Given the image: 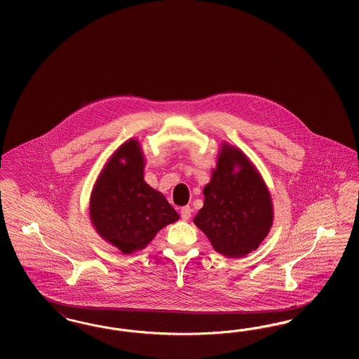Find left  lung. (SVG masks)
<instances>
[{"label":"left lung","instance_id":"obj_1","mask_svg":"<svg viewBox=\"0 0 359 359\" xmlns=\"http://www.w3.org/2000/svg\"><path fill=\"white\" fill-rule=\"evenodd\" d=\"M144 154L129 140L110 157L90 199V218L97 233L122 253L144 249L179 214L165 196L144 180Z\"/></svg>","mask_w":359,"mask_h":359}]
</instances>
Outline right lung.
Instances as JSON below:
<instances>
[{
  "label": "right lung",
  "mask_w": 359,
  "mask_h": 359,
  "mask_svg": "<svg viewBox=\"0 0 359 359\" xmlns=\"http://www.w3.org/2000/svg\"><path fill=\"white\" fill-rule=\"evenodd\" d=\"M203 195L205 203L194 223L212 248L234 258L256 250L272 227L273 205L262 177L248 157L224 142Z\"/></svg>",
  "instance_id": "obj_1"
}]
</instances>
